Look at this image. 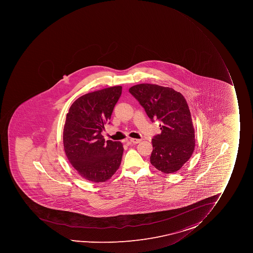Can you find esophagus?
I'll use <instances>...</instances> for the list:
<instances>
[{"instance_id":"34e87169","label":"esophagus","mask_w":253,"mask_h":253,"mask_svg":"<svg viewBox=\"0 0 253 253\" xmlns=\"http://www.w3.org/2000/svg\"><path fill=\"white\" fill-rule=\"evenodd\" d=\"M130 143H133V144H137V143H140L141 139H137V138H130L129 139Z\"/></svg>"}]
</instances>
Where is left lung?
<instances>
[{
    "instance_id": "8db88e82",
    "label": "left lung",
    "mask_w": 253,
    "mask_h": 253,
    "mask_svg": "<svg viewBox=\"0 0 253 253\" xmlns=\"http://www.w3.org/2000/svg\"><path fill=\"white\" fill-rule=\"evenodd\" d=\"M148 117L160 121L162 133L152 139V165L163 173L175 172L190 159L195 149V130L187 102L174 89L154 84L129 88Z\"/></svg>"
}]
</instances>
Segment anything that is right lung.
<instances>
[{
  "mask_svg": "<svg viewBox=\"0 0 253 253\" xmlns=\"http://www.w3.org/2000/svg\"><path fill=\"white\" fill-rule=\"evenodd\" d=\"M121 92L122 86L118 85L88 93L76 100L67 114L64 151L72 166L85 180L104 182L120 168L122 143L112 140L105 143L101 132Z\"/></svg>",
  "mask_w": 253,
  "mask_h": 253,
  "instance_id": "right-lung-1",
  "label": "right lung"
}]
</instances>
